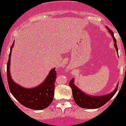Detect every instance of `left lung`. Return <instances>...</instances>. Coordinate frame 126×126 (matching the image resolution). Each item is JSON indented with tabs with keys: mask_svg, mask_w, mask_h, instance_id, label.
<instances>
[{
	"mask_svg": "<svg viewBox=\"0 0 126 126\" xmlns=\"http://www.w3.org/2000/svg\"><path fill=\"white\" fill-rule=\"evenodd\" d=\"M107 29L110 32L111 35L113 36V39L115 41V47L116 48L117 51H118V48L117 46V41L116 39L114 36L113 32L110 28L107 27ZM69 86L72 89V92H73V96L74 100L75 103L79 107L84 109H98L102 107L104 104H105L107 102L110 100L112 98L115 94L117 91V87L113 91L112 93L108 94L107 96H90L83 93L81 90H79V88L76 87L74 84V79H72L69 82Z\"/></svg>",
	"mask_w": 126,
	"mask_h": 126,
	"instance_id": "obj_1",
	"label": "left lung"
}]
</instances>
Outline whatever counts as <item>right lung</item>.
Masks as SVG:
<instances>
[{
	"label": "right lung",
	"instance_id": "obj_1",
	"mask_svg": "<svg viewBox=\"0 0 126 126\" xmlns=\"http://www.w3.org/2000/svg\"><path fill=\"white\" fill-rule=\"evenodd\" d=\"M13 46V43L11 47L7 65V81L11 93L20 104L26 107L33 110L44 109L49 106L53 101L57 75L56 68L51 70L45 81L38 87L32 89H26L19 86L11 79L9 72L11 53Z\"/></svg>",
	"mask_w": 126,
	"mask_h": 126
}]
</instances>
